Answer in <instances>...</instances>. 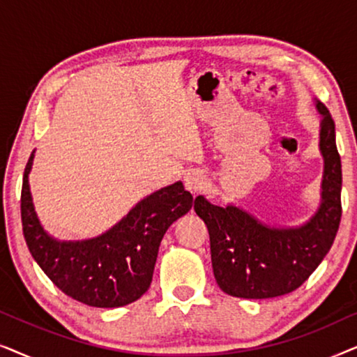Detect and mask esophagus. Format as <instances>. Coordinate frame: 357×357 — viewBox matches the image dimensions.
Segmentation results:
<instances>
[{
	"label": "esophagus",
	"instance_id": "obj_1",
	"mask_svg": "<svg viewBox=\"0 0 357 357\" xmlns=\"http://www.w3.org/2000/svg\"><path fill=\"white\" fill-rule=\"evenodd\" d=\"M183 182L185 188L192 193H199L204 187H206V177H204L202 172H198V170H192V172L185 174Z\"/></svg>",
	"mask_w": 357,
	"mask_h": 357
}]
</instances>
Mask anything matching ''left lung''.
I'll list each match as a JSON object with an SVG mask.
<instances>
[{"mask_svg":"<svg viewBox=\"0 0 357 357\" xmlns=\"http://www.w3.org/2000/svg\"><path fill=\"white\" fill-rule=\"evenodd\" d=\"M320 151L325 159L321 204L305 226L275 229L236 206H214L203 197L195 211L206 224L211 263L218 286L229 296L270 299L302 286L320 265L341 221V159L335 141V121L321 102Z\"/></svg>","mask_w":357,"mask_h":357,"instance_id":"8db88e82","label":"left lung"}]
</instances>
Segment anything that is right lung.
Wrapping results in <instances>:
<instances>
[{"label": "right lung", "mask_w": 357, "mask_h": 357, "mask_svg": "<svg viewBox=\"0 0 357 357\" xmlns=\"http://www.w3.org/2000/svg\"><path fill=\"white\" fill-rule=\"evenodd\" d=\"M33 154L22 178L21 218L24 238L33 260L66 296L91 307H121L138 301L153 281L155 258L170 224L190 211L192 193L182 182L160 188L128 216L84 242H58L38 222L29 190Z\"/></svg>", "instance_id": "obj_1"}]
</instances>
